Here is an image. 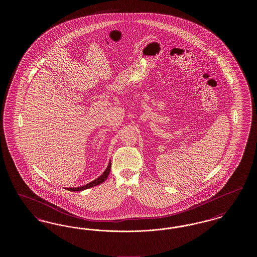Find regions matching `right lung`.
<instances>
[{
  "instance_id": "add662e5",
  "label": "right lung",
  "mask_w": 257,
  "mask_h": 257,
  "mask_svg": "<svg viewBox=\"0 0 257 257\" xmlns=\"http://www.w3.org/2000/svg\"><path fill=\"white\" fill-rule=\"evenodd\" d=\"M110 166H111V164H110V162H109V165H108V167H107V169H106V171H104V172L102 173V175H100V176L98 177L97 179L93 180L92 182L86 184V185H85V186H82V187H78V188H66V190L71 191V192H78V191L86 190V189H88V188H91V187L97 186L99 184L103 183V182L108 178V176H109V173H110Z\"/></svg>"
}]
</instances>
